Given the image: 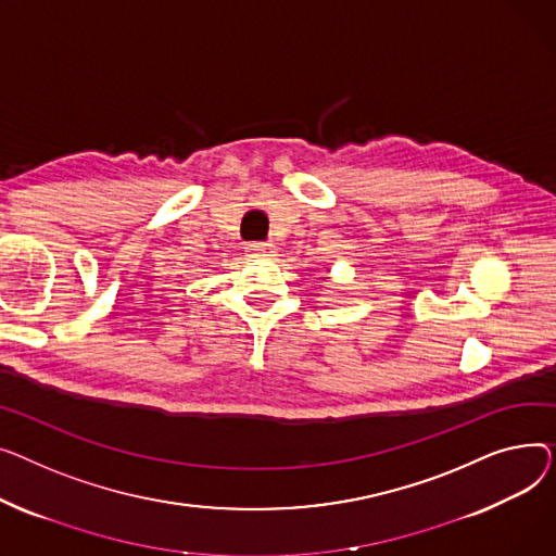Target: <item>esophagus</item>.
<instances>
[{
	"instance_id": "obj_1",
	"label": "esophagus",
	"mask_w": 556,
	"mask_h": 556,
	"mask_svg": "<svg viewBox=\"0 0 556 556\" xmlns=\"http://www.w3.org/2000/svg\"><path fill=\"white\" fill-rule=\"evenodd\" d=\"M244 249L249 255H271L274 253V244H267V242H251Z\"/></svg>"
}]
</instances>
